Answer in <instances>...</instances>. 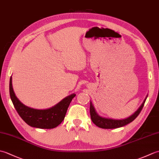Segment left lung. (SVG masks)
<instances>
[{
	"instance_id": "obj_1",
	"label": "left lung",
	"mask_w": 159,
	"mask_h": 159,
	"mask_svg": "<svg viewBox=\"0 0 159 159\" xmlns=\"http://www.w3.org/2000/svg\"><path fill=\"white\" fill-rule=\"evenodd\" d=\"M147 97L144 100L143 102L141 104V107L138 109L134 114L132 115L129 117L126 118L124 120H113V119H108V118H104L100 117L96 112L95 109L92 105V103L90 102V116L91 119H92L93 124H95L97 126H98L101 128H105V129H112V128H117L120 127H122L125 125L132 122L135 118L139 116L141 111L142 110L144 106L145 102H146Z\"/></svg>"
}]
</instances>
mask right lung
Returning a JSON list of instances; mask_svg holds the SVG:
<instances>
[{"label":"right lung","instance_id":"obj_1","mask_svg":"<svg viewBox=\"0 0 159 159\" xmlns=\"http://www.w3.org/2000/svg\"><path fill=\"white\" fill-rule=\"evenodd\" d=\"M9 93L13 106L20 117L29 126L45 129L54 128L62 122L71 101L76 96L73 93L48 109H32L23 104L16 96L12 87L11 76L9 81Z\"/></svg>","mask_w":159,"mask_h":159}]
</instances>
